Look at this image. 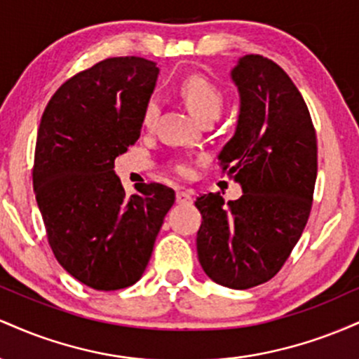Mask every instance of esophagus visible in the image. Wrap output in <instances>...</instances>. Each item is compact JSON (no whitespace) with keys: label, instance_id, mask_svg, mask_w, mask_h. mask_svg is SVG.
Listing matches in <instances>:
<instances>
[{"label":"esophagus","instance_id":"34e87169","mask_svg":"<svg viewBox=\"0 0 359 359\" xmlns=\"http://www.w3.org/2000/svg\"><path fill=\"white\" fill-rule=\"evenodd\" d=\"M175 201H177V204H185V205L192 204L194 203V192L179 191V192H177V196H175Z\"/></svg>","mask_w":359,"mask_h":359}]
</instances>
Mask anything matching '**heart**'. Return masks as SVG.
<instances>
[{
	"label": "heart",
	"instance_id": "1",
	"mask_svg": "<svg viewBox=\"0 0 359 359\" xmlns=\"http://www.w3.org/2000/svg\"><path fill=\"white\" fill-rule=\"evenodd\" d=\"M180 96L184 97L185 104L196 114L201 121H214L219 118L222 108H224V96L221 89L211 81L203 76H191L180 84ZM160 113V104L156 97H148L142 109V125L147 130L155 126L156 118ZM175 170L180 175H191L192 167L187 162H179Z\"/></svg>",
	"mask_w": 359,
	"mask_h": 359
}]
</instances>
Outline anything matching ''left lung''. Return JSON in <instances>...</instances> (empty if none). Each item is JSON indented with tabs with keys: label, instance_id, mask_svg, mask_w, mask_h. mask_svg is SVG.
I'll return each mask as SVG.
<instances>
[{
	"label": "left lung",
	"instance_id": "8db88e82",
	"mask_svg": "<svg viewBox=\"0 0 359 359\" xmlns=\"http://www.w3.org/2000/svg\"><path fill=\"white\" fill-rule=\"evenodd\" d=\"M240 116L219 162L243 189L197 197V257L209 278L245 290L269 282L306 228L317 177V138L302 94L273 60L245 55L231 71Z\"/></svg>",
	"mask_w": 359,
	"mask_h": 359
}]
</instances>
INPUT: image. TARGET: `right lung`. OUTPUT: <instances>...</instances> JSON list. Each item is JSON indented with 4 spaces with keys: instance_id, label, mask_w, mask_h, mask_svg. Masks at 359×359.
I'll return each instance as SVG.
<instances>
[{
    "instance_id": "obj_1",
    "label": "right lung",
    "mask_w": 359,
    "mask_h": 359,
    "mask_svg": "<svg viewBox=\"0 0 359 359\" xmlns=\"http://www.w3.org/2000/svg\"><path fill=\"white\" fill-rule=\"evenodd\" d=\"M158 67L111 57L65 81L42 114L34 189L48 245L67 273L94 290L142 278L175 192L135 185L126 196L114 160L142 133V109Z\"/></svg>"
}]
</instances>
